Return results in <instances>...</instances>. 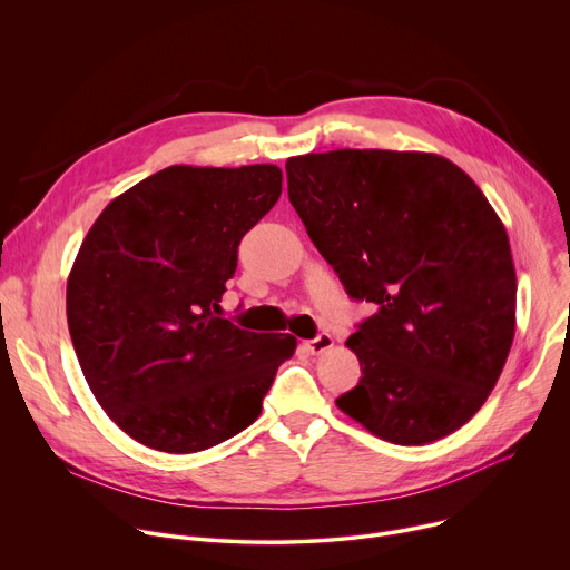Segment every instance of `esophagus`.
<instances>
[{
	"instance_id": "esophagus-1",
	"label": "esophagus",
	"mask_w": 570,
	"mask_h": 570,
	"mask_svg": "<svg viewBox=\"0 0 570 570\" xmlns=\"http://www.w3.org/2000/svg\"><path fill=\"white\" fill-rule=\"evenodd\" d=\"M306 347L311 350V354H324V352L334 347V338H332V334L322 332V334H317L313 341H308Z\"/></svg>"
}]
</instances>
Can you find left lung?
Instances as JSON below:
<instances>
[{
    "mask_svg": "<svg viewBox=\"0 0 570 570\" xmlns=\"http://www.w3.org/2000/svg\"><path fill=\"white\" fill-rule=\"evenodd\" d=\"M288 200L347 295L372 302L338 409L381 440L435 442L497 385L517 324L508 232L446 157L341 148L288 157Z\"/></svg>",
    "mask_w": 570,
    "mask_h": 570,
    "instance_id": "8db88e82",
    "label": "left lung"
}]
</instances>
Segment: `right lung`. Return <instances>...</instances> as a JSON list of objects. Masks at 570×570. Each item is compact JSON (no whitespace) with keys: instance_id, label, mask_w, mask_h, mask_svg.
Here are the masks:
<instances>
[{"instance_id":"add662e5","label":"right lung","mask_w":570,"mask_h":570,"mask_svg":"<svg viewBox=\"0 0 570 570\" xmlns=\"http://www.w3.org/2000/svg\"><path fill=\"white\" fill-rule=\"evenodd\" d=\"M275 165L169 167L115 198L67 279L69 336L108 417L165 453L216 446L262 413L291 334L218 317L238 243L277 203Z\"/></svg>"}]
</instances>
